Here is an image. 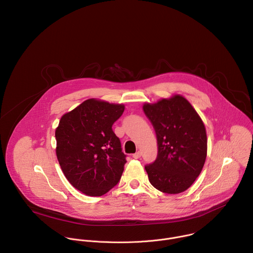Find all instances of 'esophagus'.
<instances>
[{
    "label": "esophagus",
    "mask_w": 253,
    "mask_h": 253,
    "mask_svg": "<svg viewBox=\"0 0 253 253\" xmlns=\"http://www.w3.org/2000/svg\"><path fill=\"white\" fill-rule=\"evenodd\" d=\"M141 156H142V153L139 151V152H137V153H135V154L133 155V158H134V159H140Z\"/></svg>",
    "instance_id": "obj_1"
}]
</instances>
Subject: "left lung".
<instances>
[{"label":"left lung","mask_w":253,"mask_h":253,"mask_svg":"<svg viewBox=\"0 0 253 253\" xmlns=\"http://www.w3.org/2000/svg\"><path fill=\"white\" fill-rule=\"evenodd\" d=\"M143 110L152 122L158 141L157 160L145 167L151 184L168 194L188 189L204 167L207 157L205 125L180 94L146 102Z\"/></svg>","instance_id":"obj_1"}]
</instances>
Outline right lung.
Instances as JSON below:
<instances>
[{
  "instance_id": "obj_1",
  "label": "right lung",
  "mask_w": 253,
  "mask_h": 253,
  "mask_svg": "<svg viewBox=\"0 0 253 253\" xmlns=\"http://www.w3.org/2000/svg\"><path fill=\"white\" fill-rule=\"evenodd\" d=\"M124 104L89 98L65 113L55 131L56 156L68 181L87 196H101L121 178L126 164L113 123Z\"/></svg>"
}]
</instances>
